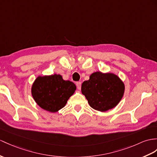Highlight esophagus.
<instances>
[{
	"label": "esophagus",
	"mask_w": 157,
	"mask_h": 157,
	"mask_svg": "<svg viewBox=\"0 0 157 157\" xmlns=\"http://www.w3.org/2000/svg\"><path fill=\"white\" fill-rule=\"evenodd\" d=\"M76 86H77V89L78 90L81 89V82H76Z\"/></svg>",
	"instance_id": "obj_1"
}]
</instances>
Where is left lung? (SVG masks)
Listing matches in <instances>:
<instances>
[{"label":"left lung","mask_w":157,"mask_h":157,"mask_svg":"<svg viewBox=\"0 0 157 157\" xmlns=\"http://www.w3.org/2000/svg\"><path fill=\"white\" fill-rule=\"evenodd\" d=\"M124 84L113 73L95 72L84 81L81 92L92 108L105 112L119 103L124 93Z\"/></svg>","instance_id":"1"}]
</instances>
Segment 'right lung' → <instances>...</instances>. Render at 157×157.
Returning <instances> with one entry per match:
<instances>
[{
	"label": "right lung",
	"instance_id": "add662e5",
	"mask_svg": "<svg viewBox=\"0 0 157 157\" xmlns=\"http://www.w3.org/2000/svg\"><path fill=\"white\" fill-rule=\"evenodd\" d=\"M76 89L73 82L64 81L62 76L55 74L38 76L32 85L31 93L40 108L56 113L66 105Z\"/></svg>",
	"mask_w": 157,
	"mask_h": 157
}]
</instances>
